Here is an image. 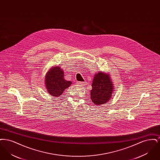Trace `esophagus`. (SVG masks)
I'll return each instance as SVG.
<instances>
[{
    "instance_id": "esophagus-1",
    "label": "esophagus",
    "mask_w": 160,
    "mask_h": 160,
    "mask_svg": "<svg viewBox=\"0 0 160 160\" xmlns=\"http://www.w3.org/2000/svg\"><path fill=\"white\" fill-rule=\"evenodd\" d=\"M77 84L80 86H84L86 85V83L85 82H78Z\"/></svg>"
}]
</instances>
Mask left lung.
<instances>
[{
  "mask_svg": "<svg viewBox=\"0 0 160 160\" xmlns=\"http://www.w3.org/2000/svg\"><path fill=\"white\" fill-rule=\"evenodd\" d=\"M112 83L110 77L106 73L99 72L95 75L91 91V98L95 104H105L111 98L113 91Z\"/></svg>",
  "mask_w": 160,
  "mask_h": 160,
  "instance_id": "left-lung-1",
  "label": "left lung"
}]
</instances>
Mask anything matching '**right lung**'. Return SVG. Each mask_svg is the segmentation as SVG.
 <instances>
[{"mask_svg": "<svg viewBox=\"0 0 160 160\" xmlns=\"http://www.w3.org/2000/svg\"><path fill=\"white\" fill-rule=\"evenodd\" d=\"M46 86L48 93L54 97H59L72 84L64 79V72L60 67H54L46 76Z\"/></svg>", "mask_w": 160, "mask_h": 160, "instance_id": "obj_1", "label": "right lung"}]
</instances>
